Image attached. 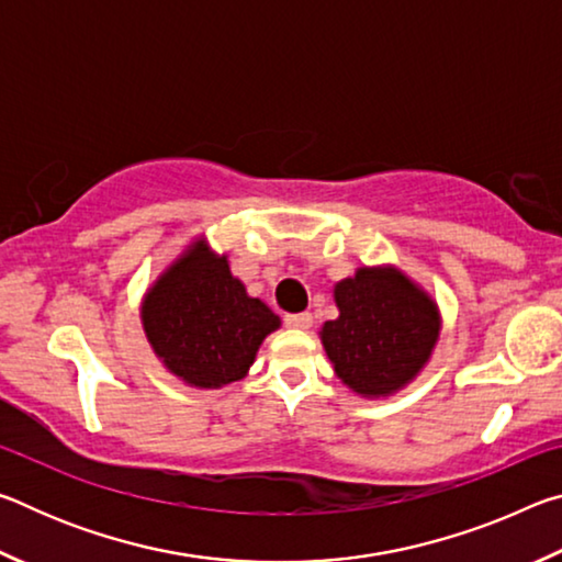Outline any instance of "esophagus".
I'll return each instance as SVG.
<instances>
[{
    "instance_id": "34e87169",
    "label": "esophagus",
    "mask_w": 562,
    "mask_h": 562,
    "mask_svg": "<svg viewBox=\"0 0 562 562\" xmlns=\"http://www.w3.org/2000/svg\"><path fill=\"white\" fill-rule=\"evenodd\" d=\"M284 325L292 329H310L312 327V315L310 312H300V315H288L284 317Z\"/></svg>"
}]
</instances>
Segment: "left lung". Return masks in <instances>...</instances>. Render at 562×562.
Segmentation results:
<instances>
[{
  "label": "left lung",
  "instance_id": "left-lung-1",
  "mask_svg": "<svg viewBox=\"0 0 562 562\" xmlns=\"http://www.w3.org/2000/svg\"><path fill=\"white\" fill-rule=\"evenodd\" d=\"M337 319L319 329L335 374L361 398H389L424 372L441 335V310L396 265H361L335 284Z\"/></svg>",
  "mask_w": 562,
  "mask_h": 562
}]
</instances>
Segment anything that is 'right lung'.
<instances>
[{
  "label": "right lung",
  "mask_w": 562,
  "mask_h": 562,
  "mask_svg": "<svg viewBox=\"0 0 562 562\" xmlns=\"http://www.w3.org/2000/svg\"><path fill=\"white\" fill-rule=\"evenodd\" d=\"M140 325L168 374L190 389H223L250 372L282 319L231 272L227 252L198 235L148 284Z\"/></svg>",
  "instance_id": "1"
}]
</instances>
